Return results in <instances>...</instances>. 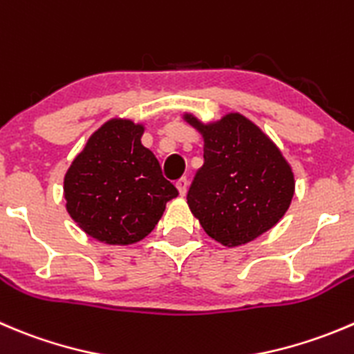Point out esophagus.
<instances>
[{
  "label": "esophagus",
  "mask_w": 354,
  "mask_h": 354,
  "mask_svg": "<svg viewBox=\"0 0 354 354\" xmlns=\"http://www.w3.org/2000/svg\"><path fill=\"white\" fill-rule=\"evenodd\" d=\"M176 188H178V192H180L181 197H183V195L187 194V190H188V180H187V178H180V180L176 181Z\"/></svg>",
  "instance_id": "1"
}]
</instances>
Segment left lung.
<instances>
[{
    "mask_svg": "<svg viewBox=\"0 0 354 354\" xmlns=\"http://www.w3.org/2000/svg\"><path fill=\"white\" fill-rule=\"evenodd\" d=\"M185 119L204 138V166L187 194L204 232L235 247L273 228L294 195L292 169L275 143L240 114L211 124Z\"/></svg>",
    "mask_w": 354,
    "mask_h": 354,
    "instance_id": "1",
    "label": "left lung"
}]
</instances>
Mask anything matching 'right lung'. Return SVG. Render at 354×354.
I'll use <instances>...</instances> for the list:
<instances>
[{"label": "right lung", "instance_id": "1", "mask_svg": "<svg viewBox=\"0 0 354 354\" xmlns=\"http://www.w3.org/2000/svg\"><path fill=\"white\" fill-rule=\"evenodd\" d=\"M143 126L111 119L91 135L64 180L65 207L100 242L129 245L145 239L178 190L157 157L142 145Z\"/></svg>", "mask_w": 354, "mask_h": 354}]
</instances>
